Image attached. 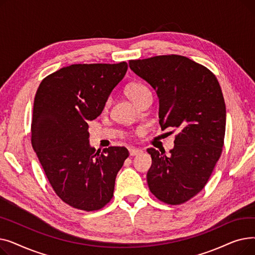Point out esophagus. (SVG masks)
Listing matches in <instances>:
<instances>
[{
    "mask_svg": "<svg viewBox=\"0 0 255 255\" xmlns=\"http://www.w3.org/2000/svg\"><path fill=\"white\" fill-rule=\"evenodd\" d=\"M140 153H142V151L139 150V149H134V148L129 149V154H130V156H136V155H139Z\"/></svg>",
    "mask_w": 255,
    "mask_h": 255,
    "instance_id": "1",
    "label": "esophagus"
}]
</instances>
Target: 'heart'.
Returning <instances> with one entry per match:
<instances>
[{
    "instance_id": "heart-1",
    "label": "heart",
    "mask_w": 255,
    "mask_h": 255,
    "mask_svg": "<svg viewBox=\"0 0 255 255\" xmlns=\"http://www.w3.org/2000/svg\"><path fill=\"white\" fill-rule=\"evenodd\" d=\"M148 93H151L150 90L140 83H131L125 88L126 96L135 104Z\"/></svg>"
}]
</instances>
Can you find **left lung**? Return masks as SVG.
Returning a JSON list of instances; mask_svg holds the SVG:
<instances>
[{
  "label": "left lung",
  "mask_w": 255,
  "mask_h": 255,
  "mask_svg": "<svg viewBox=\"0 0 255 255\" xmlns=\"http://www.w3.org/2000/svg\"><path fill=\"white\" fill-rule=\"evenodd\" d=\"M129 67L156 91L161 129L178 130L169 155L146 150L149 188L165 204H184L203 190L222 153L226 110L220 85L205 66L178 55L131 60Z\"/></svg>",
  "instance_id": "obj_1"
}]
</instances>
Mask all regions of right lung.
<instances>
[{"label": "right lung", "instance_id": "1", "mask_svg": "<svg viewBox=\"0 0 255 255\" xmlns=\"http://www.w3.org/2000/svg\"><path fill=\"white\" fill-rule=\"evenodd\" d=\"M128 69L118 64H74L46 76L34 100L32 145L57 195L75 209L97 211L111 202L129 152L89 142V121L103 111Z\"/></svg>", "mask_w": 255, "mask_h": 255}]
</instances>
